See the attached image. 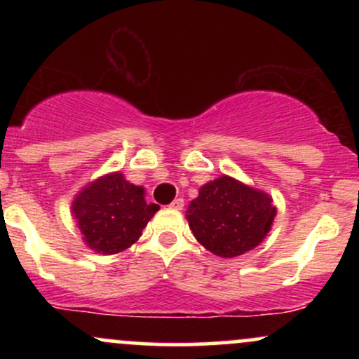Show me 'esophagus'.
I'll return each instance as SVG.
<instances>
[{
  "mask_svg": "<svg viewBox=\"0 0 359 359\" xmlns=\"http://www.w3.org/2000/svg\"><path fill=\"white\" fill-rule=\"evenodd\" d=\"M170 208H174V209H182V208H184V199H182V197H177V199H174V203L170 204Z\"/></svg>",
  "mask_w": 359,
  "mask_h": 359,
  "instance_id": "34e87169",
  "label": "esophagus"
}]
</instances>
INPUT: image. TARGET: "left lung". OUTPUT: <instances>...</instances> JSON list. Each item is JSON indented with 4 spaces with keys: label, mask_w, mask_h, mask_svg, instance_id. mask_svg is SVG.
Instances as JSON below:
<instances>
[{
    "label": "left lung",
    "mask_w": 359,
    "mask_h": 359,
    "mask_svg": "<svg viewBox=\"0 0 359 359\" xmlns=\"http://www.w3.org/2000/svg\"><path fill=\"white\" fill-rule=\"evenodd\" d=\"M185 217L205 250L234 258L263 241L273 222L275 208L269 194L224 175L201 187Z\"/></svg>",
    "instance_id": "left-lung-1"
}]
</instances>
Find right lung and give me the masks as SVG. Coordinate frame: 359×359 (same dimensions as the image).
I'll use <instances>...</instances> for the list:
<instances>
[{"label":"right lung","instance_id":"add662e5","mask_svg":"<svg viewBox=\"0 0 359 359\" xmlns=\"http://www.w3.org/2000/svg\"><path fill=\"white\" fill-rule=\"evenodd\" d=\"M158 209L147 203L142 187L126 182L118 172L89 184L72 204L86 245L102 255L130 248Z\"/></svg>","mask_w":359,"mask_h":359}]
</instances>
